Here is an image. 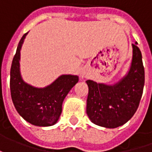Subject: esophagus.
<instances>
[{"label": "esophagus", "mask_w": 152, "mask_h": 152, "mask_svg": "<svg viewBox=\"0 0 152 152\" xmlns=\"http://www.w3.org/2000/svg\"><path fill=\"white\" fill-rule=\"evenodd\" d=\"M81 76H82V78H83V77H84V75H81Z\"/></svg>", "instance_id": "1"}]
</instances>
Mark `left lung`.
<instances>
[{"label": "left lung", "mask_w": 152, "mask_h": 152, "mask_svg": "<svg viewBox=\"0 0 152 152\" xmlns=\"http://www.w3.org/2000/svg\"><path fill=\"white\" fill-rule=\"evenodd\" d=\"M136 44H132L129 71L118 83L109 85L86 81L89 87L86 113L93 124L114 129L124 125L135 113L145 85L142 55Z\"/></svg>", "instance_id": "obj_1"}]
</instances>
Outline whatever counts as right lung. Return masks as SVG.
Wrapping results in <instances>:
<instances>
[{"mask_svg":"<svg viewBox=\"0 0 152 152\" xmlns=\"http://www.w3.org/2000/svg\"><path fill=\"white\" fill-rule=\"evenodd\" d=\"M27 34L20 39L10 72L11 96L17 112L33 125H54L61 113L63 100L79 81L76 75H61L45 88H35L25 83L20 74V50Z\"/></svg>","mask_w":152,"mask_h":152,"instance_id":"add662e5","label":"right lung"}]
</instances>
